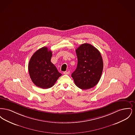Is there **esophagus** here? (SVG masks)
<instances>
[{
    "label": "esophagus",
    "mask_w": 135,
    "mask_h": 135,
    "mask_svg": "<svg viewBox=\"0 0 135 135\" xmlns=\"http://www.w3.org/2000/svg\"><path fill=\"white\" fill-rule=\"evenodd\" d=\"M63 73L66 75H68L70 73V71H65L63 72Z\"/></svg>",
    "instance_id": "obj_1"
}]
</instances>
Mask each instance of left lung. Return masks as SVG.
Returning <instances> with one entry per match:
<instances>
[{
    "label": "left lung",
    "instance_id": "left-lung-1",
    "mask_svg": "<svg viewBox=\"0 0 135 135\" xmlns=\"http://www.w3.org/2000/svg\"><path fill=\"white\" fill-rule=\"evenodd\" d=\"M77 68L71 74L74 83L82 90L90 89L99 81L103 69L101 53L93 45L84 44L76 50Z\"/></svg>",
    "mask_w": 135,
    "mask_h": 135
}]
</instances>
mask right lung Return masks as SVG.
Returning <instances> with one entry per match:
<instances>
[{
	"label": "right lung",
	"instance_id": "right-lung-1",
	"mask_svg": "<svg viewBox=\"0 0 135 135\" xmlns=\"http://www.w3.org/2000/svg\"><path fill=\"white\" fill-rule=\"evenodd\" d=\"M52 55V52L47 47H41L34 53L28 64L32 82L43 89L52 87L62 75L51 62Z\"/></svg>",
	"mask_w": 135,
	"mask_h": 135
}]
</instances>
